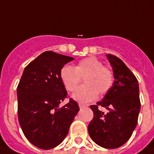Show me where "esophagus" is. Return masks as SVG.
<instances>
[{
    "instance_id": "1",
    "label": "esophagus",
    "mask_w": 154,
    "mask_h": 154,
    "mask_svg": "<svg viewBox=\"0 0 154 154\" xmlns=\"http://www.w3.org/2000/svg\"><path fill=\"white\" fill-rule=\"evenodd\" d=\"M79 106L80 108H85V107H86L87 105H85V104H82V103H79Z\"/></svg>"
}]
</instances>
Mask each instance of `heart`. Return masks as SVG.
<instances>
[{
  "instance_id": "heart-1",
  "label": "heart",
  "mask_w": 154,
  "mask_h": 154,
  "mask_svg": "<svg viewBox=\"0 0 154 154\" xmlns=\"http://www.w3.org/2000/svg\"><path fill=\"white\" fill-rule=\"evenodd\" d=\"M60 79L69 91L76 89L84 79V85L79 87L72 94V98L81 103L94 101L100 94L109 91L114 82V75L109 68L103 66L98 58L91 56L82 60L75 67L66 65L60 69Z\"/></svg>"
}]
</instances>
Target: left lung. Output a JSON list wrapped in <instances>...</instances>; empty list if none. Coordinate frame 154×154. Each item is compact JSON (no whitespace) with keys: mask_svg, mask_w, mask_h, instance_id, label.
Segmentation results:
<instances>
[{"mask_svg":"<svg viewBox=\"0 0 154 154\" xmlns=\"http://www.w3.org/2000/svg\"><path fill=\"white\" fill-rule=\"evenodd\" d=\"M115 82L96 105L90 108L94 118L88 125V134L95 143L106 149L120 147L128 141L137 124L140 109L139 85L134 75L117 56L107 54ZM99 106L108 110L105 114Z\"/></svg>","mask_w":154,"mask_h":154,"instance_id":"obj_1","label":"left lung"}]
</instances>
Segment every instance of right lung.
I'll use <instances>...</instances> for the list:
<instances>
[{
  "mask_svg": "<svg viewBox=\"0 0 154 154\" xmlns=\"http://www.w3.org/2000/svg\"><path fill=\"white\" fill-rule=\"evenodd\" d=\"M74 60L46 51L26 66L18 84V119L26 139L36 147L49 150L63 141L79 108L67 97L60 79V69Z\"/></svg>",
  "mask_w": 154,
  "mask_h": 154,
  "instance_id": "right-lung-1",
  "label": "right lung"
}]
</instances>
